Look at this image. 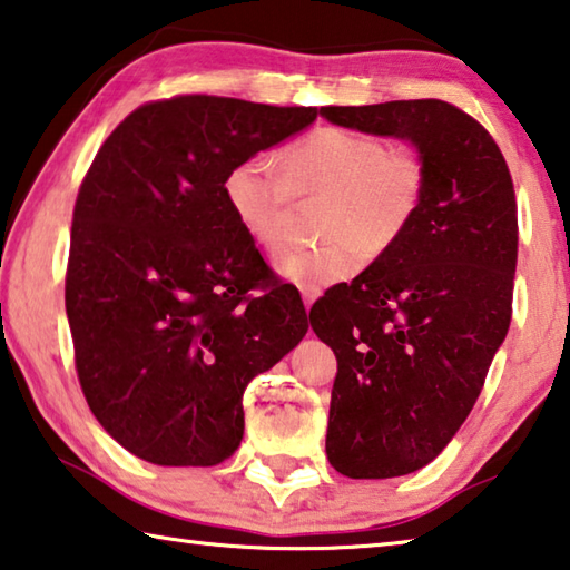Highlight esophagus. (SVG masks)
<instances>
[{
	"instance_id": "obj_1",
	"label": "esophagus",
	"mask_w": 570,
	"mask_h": 570,
	"mask_svg": "<svg viewBox=\"0 0 570 570\" xmlns=\"http://www.w3.org/2000/svg\"><path fill=\"white\" fill-rule=\"evenodd\" d=\"M302 299H304V306H306V309H312L314 299H317V292H309V288H304V292H302Z\"/></svg>"
}]
</instances>
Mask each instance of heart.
Listing matches in <instances>:
<instances>
[{
    "label": "heart",
    "mask_w": 570,
    "mask_h": 570,
    "mask_svg": "<svg viewBox=\"0 0 570 570\" xmlns=\"http://www.w3.org/2000/svg\"><path fill=\"white\" fill-rule=\"evenodd\" d=\"M426 189V161L413 147H385L375 134L320 126L288 144L282 165L248 155L223 183L230 213L248 236L274 250L294 195H327L317 248L288 246L276 256L286 282L309 292L347 278L367 258L383 256L409 230Z\"/></svg>",
    "instance_id": "1"
}]
</instances>
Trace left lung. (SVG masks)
I'll return each mask as SVG.
<instances>
[{
	"instance_id": "obj_1",
	"label": "left lung",
	"mask_w": 570,
	"mask_h": 570,
	"mask_svg": "<svg viewBox=\"0 0 570 570\" xmlns=\"http://www.w3.org/2000/svg\"><path fill=\"white\" fill-rule=\"evenodd\" d=\"M320 114L409 139L426 161L403 238L309 309L337 357L330 464L350 480H387L433 462L480 399L512 320L518 203L500 147L462 108L419 98Z\"/></svg>"
}]
</instances>
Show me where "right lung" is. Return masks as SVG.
<instances>
[{
    "label": "right lung",
    "instance_id": "right-lung-1",
    "mask_svg": "<svg viewBox=\"0 0 570 570\" xmlns=\"http://www.w3.org/2000/svg\"><path fill=\"white\" fill-rule=\"evenodd\" d=\"M314 119L312 106L161 98L116 126L80 183L66 271L78 381L98 423L144 462L228 459L246 385L309 330L223 183Z\"/></svg>",
    "mask_w": 570,
    "mask_h": 570
}]
</instances>
